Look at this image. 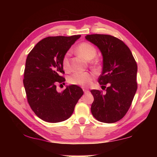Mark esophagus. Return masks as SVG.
I'll return each instance as SVG.
<instances>
[{"instance_id": "esophagus-1", "label": "esophagus", "mask_w": 157, "mask_h": 157, "mask_svg": "<svg viewBox=\"0 0 157 157\" xmlns=\"http://www.w3.org/2000/svg\"><path fill=\"white\" fill-rule=\"evenodd\" d=\"M83 91H84V93L85 94H89V90H87V89H83Z\"/></svg>"}]
</instances>
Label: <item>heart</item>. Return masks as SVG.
I'll use <instances>...</instances> for the list:
<instances>
[{
	"label": "heart",
	"mask_w": 157,
	"mask_h": 157,
	"mask_svg": "<svg viewBox=\"0 0 157 157\" xmlns=\"http://www.w3.org/2000/svg\"><path fill=\"white\" fill-rule=\"evenodd\" d=\"M76 50L79 55H81L85 59L89 61L94 59L97 55V50L95 49V48L93 45L87 43V42H82L80 44H79L77 47ZM92 64L95 68H98L100 65L99 62L96 60L93 61ZM62 66L65 70L68 68V53H66L63 57ZM93 78H94V76L91 73L75 72L69 76L68 80L69 83L71 84L78 85V86L85 87L90 85Z\"/></svg>",
	"instance_id": "b5f03b06"
}]
</instances>
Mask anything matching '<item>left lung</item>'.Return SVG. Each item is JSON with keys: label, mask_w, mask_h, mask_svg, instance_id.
<instances>
[{"label": "left lung", "mask_w": 157, "mask_h": 157, "mask_svg": "<svg viewBox=\"0 0 157 157\" xmlns=\"http://www.w3.org/2000/svg\"><path fill=\"white\" fill-rule=\"evenodd\" d=\"M85 38L102 53V72L98 82L102 86L107 85L105 93L91 91L94 98L91 113L98 121L116 123L127 113L136 92V62L127 45L115 36L95 34Z\"/></svg>", "instance_id": "left-lung-1"}]
</instances>
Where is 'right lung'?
Listing matches in <instances>:
<instances>
[{"label": "right lung", "mask_w": 157, "mask_h": 157, "mask_svg": "<svg viewBox=\"0 0 157 157\" xmlns=\"http://www.w3.org/2000/svg\"><path fill=\"white\" fill-rule=\"evenodd\" d=\"M81 35L48 36L38 42L29 53L24 71V85L28 102L34 113L46 122L59 123L67 120L84 92L77 85L57 91V83H63L60 75L62 59Z\"/></svg>", "instance_id": "add662e5"}]
</instances>
